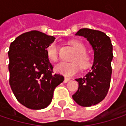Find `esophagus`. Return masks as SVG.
Here are the masks:
<instances>
[{"instance_id": "obj_1", "label": "esophagus", "mask_w": 126, "mask_h": 126, "mask_svg": "<svg viewBox=\"0 0 126 126\" xmlns=\"http://www.w3.org/2000/svg\"><path fill=\"white\" fill-rule=\"evenodd\" d=\"M70 81V79L69 78H67V77H65L64 79V83H67Z\"/></svg>"}]
</instances>
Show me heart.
<instances>
[{"label":"heart","instance_id":"b5f03b06","mask_svg":"<svg viewBox=\"0 0 126 126\" xmlns=\"http://www.w3.org/2000/svg\"><path fill=\"white\" fill-rule=\"evenodd\" d=\"M71 46L76 50L71 62H61L55 65V70L57 73L66 77H70L78 72L79 66L82 69L89 68L92 64V58L86 52L87 48L85 44L80 40H73L71 41ZM47 55L49 61L56 62L58 58V44L56 42L49 44L46 49Z\"/></svg>","mask_w":126,"mask_h":126}]
</instances>
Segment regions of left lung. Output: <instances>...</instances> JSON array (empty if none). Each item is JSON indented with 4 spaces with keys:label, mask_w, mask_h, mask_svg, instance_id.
Instances as JSON below:
<instances>
[{
    "label": "left lung",
    "mask_w": 126,
    "mask_h": 126,
    "mask_svg": "<svg viewBox=\"0 0 126 126\" xmlns=\"http://www.w3.org/2000/svg\"><path fill=\"white\" fill-rule=\"evenodd\" d=\"M76 36L87 38L93 47L94 60L91 71L75 79L79 88L72 98L80 106L90 107L103 101L108 93L112 72V44L110 37L100 31L82 28Z\"/></svg>",
    "instance_id": "8db88e82"
}]
</instances>
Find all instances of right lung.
<instances>
[{
	"label": "right lung",
	"mask_w": 126,
	"mask_h": 126,
	"mask_svg": "<svg viewBox=\"0 0 126 126\" xmlns=\"http://www.w3.org/2000/svg\"><path fill=\"white\" fill-rule=\"evenodd\" d=\"M55 38L38 31L19 36L8 52L9 85L17 101L32 110L44 109L52 100L54 90L64 80L52 74L46 49Z\"/></svg>",
	"instance_id": "obj_1"
}]
</instances>
